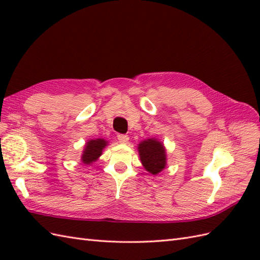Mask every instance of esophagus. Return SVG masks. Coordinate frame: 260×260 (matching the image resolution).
<instances>
[{
    "label": "esophagus",
    "mask_w": 260,
    "mask_h": 260,
    "mask_svg": "<svg viewBox=\"0 0 260 260\" xmlns=\"http://www.w3.org/2000/svg\"><path fill=\"white\" fill-rule=\"evenodd\" d=\"M117 140H118L119 143H121V144H127V143H128L129 137H128V135H126V134H118Z\"/></svg>",
    "instance_id": "1"
}]
</instances>
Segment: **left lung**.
<instances>
[{
    "instance_id": "8db88e82",
    "label": "left lung",
    "mask_w": 260,
    "mask_h": 260,
    "mask_svg": "<svg viewBox=\"0 0 260 260\" xmlns=\"http://www.w3.org/2000/svg\"><path fill=\"white\" fill-rule=\"evenodd\" d=\"M139 152L142 164L150 173L157 174L165 168V150L158 141L153 139L143 141L139 145Z\"/></svg>"
}]
</instances>
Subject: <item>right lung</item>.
Here are the masks:
<instances>
[{
    "label": "right lung",
    "mask_w": 260,
    "mask_h": 260,
    "mask_svg": "<svg viewBox=\"0 0 260 260\" xmlns=\"http://www.w3.org/2000/svg\"><path fill=\"white\" fill-rule=\"evenodd\" d=\"M106 145H107V142L101 139L91 140L89 142H87L84 154H82L81 156L82 162L85 164H90L93 161H96V159L102 155L103 148Z\"/></svg>",
    "instance_id": "right-lung-1"
}]
</instances>
